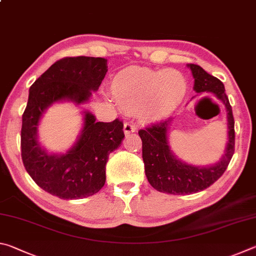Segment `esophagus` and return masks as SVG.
<instances>
[{"mask_svg": "<svg viewBox=\"0 0 256 256\" xmlns=\"http://www.w3.org/2000/svg\"><path fill=\"white\" fill-rule=\"evenodd\" d=\"M136 126L132 124V122H126L124 124V135H129V134L132 132H136Z\"/></svg>", "mask_w": 256, "mask_h": 256, "instance_id": "esophagus-1", "label": "esophagus"}]
</instances>
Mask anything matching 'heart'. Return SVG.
I'll return each mask as SVG.
<instances>
[{
  "instance_id": "1",
  "label": "heart",
  "mask_w": 256,
  "mask_h": 256,
  "mask_svg": "<svg viewBox=\"0 0 256 256\" xmlns=\"http://www.w3.org/2000/svg\"><path fill=\"white\" fill-rule=\"evenodd\" d=\"M186 80L174 70H150L132 66L111 80L112 96L121 109L136 111L140 118L156 120L170 114L183 100Z\"/></svg>"
}]
</instances>
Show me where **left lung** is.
I'll return each instance as SVG.
<instances>
[{
    "instance_id": "8db88e82",
    "label": "left lung",
    "mask_w": 256,
    "mask_h": 256,
    "mask_svg": "<svg viewBox=\"0 0 256 256\" xmlns=\"http://www.w3.org/2000/svg\"><path fill=\"white\" fill-rule=\"evenodd\" d=\"M188 67L194 75V91L212 93L225 104L228 142L222 158L216 164L194 166L176 158L170 148L168 132L172 118L140 129L138 134L142 142V160L147 180L154 189L170 194H191L207 189L226 171L235 150V122L225 86L222 80L208 74L199 65L188 64Z\"/></svg>"
}]
</instances>
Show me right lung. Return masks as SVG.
<instances>
[{
  "label": "right lung",
  "instance_id": "1",
  "mask_svg": "<svg viewBox=\"0 0 256 256\" xmlns=\"http://www.w3.org/2000/svg\"><path fill=\"white\" fill-rule=\"evenodd\" d=\"M106 72L104 58L66 57L52 64L30 86L22 114V162L42 190L60 199H82L102 189L109 154L124 137V124L119 119L96 122L91 112L84 111L83 129L74 146L65 154H50L38 142L39 120L55 102H88Z\"/></svg>",
  "mask_w": 256,
  "mask_h": 256
}]
</instances>
